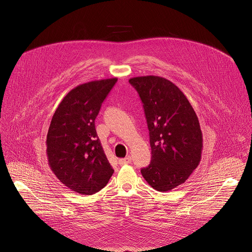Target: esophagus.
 I'll return each instance as SVG.
<instances>
[{
    "instance_id": "esophagus-1",
    "label": "esophagus",
    "mask_w": 252,
    "mask_h": 252,
    "mask_svg": "<svg viewBox=\"0 0 252 252\" xmlns=\"http://www.w3.org/2000/svg\"><path fill=\"white\" fill-rule=\"evenodd\" d=\"M130 162H131V157H130V156H126V158H123V159H120V160H119L120 165H126V164H130Z\"/></svg>"
}]
</instances>
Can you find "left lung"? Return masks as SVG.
Masks as SVG:
<instances>
[{
    "instance_id": "obj_1",
    "label": "left lung",
    "mask_w": 252,
    "mask_h": 252,
    "mask_svg": "<svg viewBox=\"0 0 252 252\" xmlns=\"http://www.w3.org/2000/svg\"><path fill=\"white\" fill-rule=\"evenodd\" d=\"M144 104L151 163L141 170L154 189L166 192L186 182L202 158L203 133L187 96L171 81L158 76L129 79Z\"/></svg>"
}]
</instances>
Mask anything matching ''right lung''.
I'll use <instances>...</instances> for the list:
<instances>
[{
  "label": "right lung",
  "instance_id": "right-lung-1",
  "mask_svg": "<svg viewBox=\"0 0 252 252\" xmlns=\"http://www.w3.org/2000/svg\"><path fill=\"white\" fill-rule=\"evenodd\" d=\"M117 78L81 84L66 94L50 122L46 155L50 169L80 194L103 189L114 170L95 129V119Z\"/></svg>",
  "mask_w": 252,
  "mask_h": 252
}]
</instances>
